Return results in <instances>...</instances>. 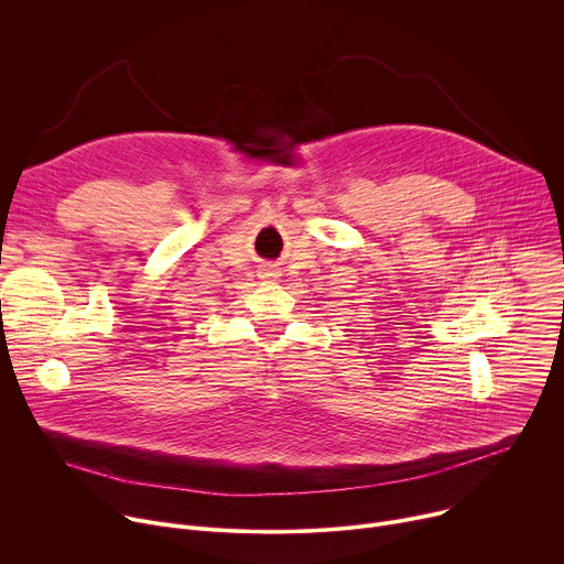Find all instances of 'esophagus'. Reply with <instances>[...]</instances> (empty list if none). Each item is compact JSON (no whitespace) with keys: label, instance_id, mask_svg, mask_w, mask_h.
<instances>
[{"label":"esophagus","instance_id":"esophagus-1","mask_svg":"<svg viewBox=\"0 0 564 564\" xmlns=\"http://www.w3.org/2000/svg\"><path fill=\"white\" fill-rule=\"evenodd\" d=\"M265 276H276V274H274V272H268V274H265Z\"/></svg>","mask_w":564,"mask_h":564}]
</instances>
